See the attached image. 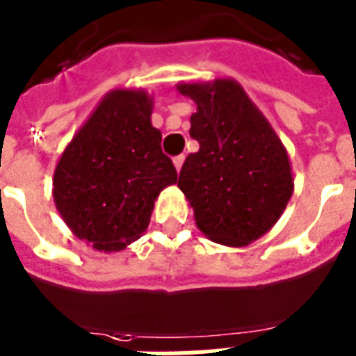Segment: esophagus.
<instances>
[{
	"label": "esophagus",
	"instance_id": "1",
	"mask_svg": "<svg viewBox=\"0 0 356 356\" xmlns=\"http://www.w3.org/2000/svg\"><path fill=\"white\" fill-rule=\"evenodd\" d=\"M183 162H184V155L173 156V166H175V170H177V172H181V168H183Z\"/></svg>",
	"mask_w": 356,
	"mask_h": 356
}]
</instances>
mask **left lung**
Masks as SVG:
<instances>
[{
    "label": "left lung",
    "mask_w": 356,
    "mask_h": 356,
    "mask_svg": "<svg viewBox=\"0 0 356 356\" xmlns=\"http://www.w3.org/2000/svg\"><path fill=\"white\" fill-rule=\"evenodd\" d=\"M177 90L197 105L190 136L200 144L177 186L201 233L231 248L248 245L275 225L292 197L286 149L236 81L184 83Z\"/></svg>",
    "instance_id": "obj_1"
}]
</instances>
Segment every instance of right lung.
Segmentation results:
<instances>
[{
    "instance_id": "right-lung-1",
    "label": "right lung",
    "mask_w": 356,
    "mask_h": 356,
    "mask_svg": "<svg viewBox=\"0 0 356 356\" xmlns=\"http://www.w3.org/2000/svg\"><path fill=\"white\" fill-rule=\"evenodd\" d=\"M144 90L108 92L66 145L53 200L72 233L97 251H120L149 225L155 200L177 183Z\"/></svg>"
}]
</instances>
